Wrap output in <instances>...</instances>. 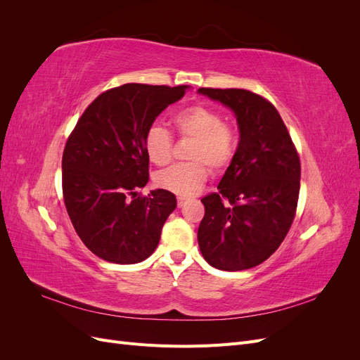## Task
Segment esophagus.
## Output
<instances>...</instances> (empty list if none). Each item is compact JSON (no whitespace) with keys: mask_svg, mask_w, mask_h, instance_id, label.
<instances>
[{"mask_svg":"<svg viewBox=\"0 0 360 360\" xmlns=\"http://www.w3.org/2000/svg\"><path fill=\"white\" fill-rule=\"evenodd\" d=\"M184 204H186V201H184V198H179V200H177V205L180 207V209H181V207H183Z\"/></svg>","mask_w":360,"mask_h":360,"instance_id":"1","label":"esophagus"}]
</instances>
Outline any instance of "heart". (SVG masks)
Masks as SVG:
<instances>
[{
    "mask_svg": "<svg viewBox=\"0 0 360 360\" xmlns=\"http://www.w3.org/2000/svg\"><path fill=\"white\" fill-rule=\"evenodd\" d=\"M176 132L192 139L188 151L191 163L174 165L156 174L155 181L180 198L197 195L209 177L205 165L219 172L225 169L236 153V135L224 124V117L204 105H192L172 118ZM144 150L151 163L163 167L172 156V138L167 129L153 126L144 138Z\"/></svg>",
    "mask_w": 360,
    "mask_h": 360,
    "instance_id": "b5f03b06",
    "label": "heart"
}]
</instances>
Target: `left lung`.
Wrapping results in <instances>:
<instances>
[{
  "instance_id": "left-lung-1",
  "label": "left lung",
  "mask_w": 360,
  "mask_h": 360,
  "mask_svg": "<svg viewBox=\"0 0 360 360\" xmlns=\"http://www.w3.org/2000/svg\"><path fill=\"white\" fill-rule=\"evenodd\" d=\"M234 112L238 146L217 193L201 200L205 213L198 245L210 266L238 271L266 261L292 224L300 160L276 108L242 89H200Z\"/></svg>"
}]
</instances>
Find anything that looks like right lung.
<instances>
[{
    "label": "right lung",
    "instance_id": "1",
    "mask_svg": "<svg viewBox=\"0 0 360 360\" xmlns=\"http://www.w3.org/2000/svg\"><path fill=\"white\" fill-rule=\"evenodd\" d=\"M188 89L124 84L108 90L69 136L63 153L64 204L81 240L99 258L135 264L158 248L177 200L165 189L136 197L148 181L144 138L156 117Z\"/></svg>",
    "mask_w": 360,
    "mask_h": 360
}]
</instances>
